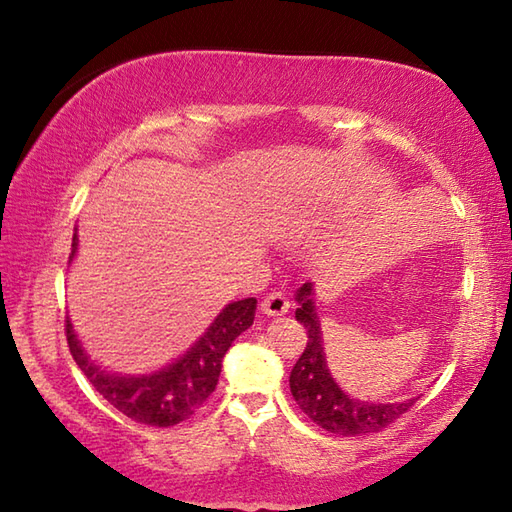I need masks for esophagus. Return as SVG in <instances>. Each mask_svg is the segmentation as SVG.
I'll list each match as a JSON object with an SVG mask.
<instances>
[{
    "label": "esophagus",
    "instance_id": "obj_1",
    "mask_svg": "<svg viewBox=\"0 0 512 512\" xmlns=\"http://www.w3.org/2000/svg\"><path fill=\"white\" fill-rule=\"evenodd\" d=\"M290 310V301L281 292H270V295L262 301V312L266 317H284Z\"/></svg>",
    "mask_w": 512,
    "mask_h": 512
}]
</instances>
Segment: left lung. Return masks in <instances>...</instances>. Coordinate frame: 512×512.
<instances>
[{"label":"left lung","instance_id":"left-lung-1","mask_svg":"<svg viewBox=\"0 0 512 512\" xmlns=\"http://www.w3.org/2000/svg\"><path fill=\"white\" fill-rule=\"evenodd\" d=\"M297 321L308 330V345L290 372V391L299 409L336 436H365L400 418L420 396L400 402H372L345 394L336 383L323 350L321 319L314 303V284L306 281L295 295Z\"/></svg>","mask_w":512,"mask_h":512}]
</instances>
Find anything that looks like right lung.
Wrapping results in <instances>:
<instances>
[{
    "label": "right lung",
    "mask_w": 512,
    "mask_h": 512,
    "mask_svg": "<svg viewBox=\"0 0 512 512\" xmlns=\"http://www.w3.org/2000/svg\"><path fill=\"white\" fill-rule=\"evenodd\" d=\"M76 248H79V235L74 228L70 264L74 262ZM255 310L257 299L253 297L226 303L187 352L145 374L110 372L96 363L83 347L79 334L74 332L70 317L65 319V334L76 365L110 405L140 424L173 427L193 416L213 394L224 354L237 336L253 325Z\"/></svg>",
    "instance_id": "1"
}]
</instances>
